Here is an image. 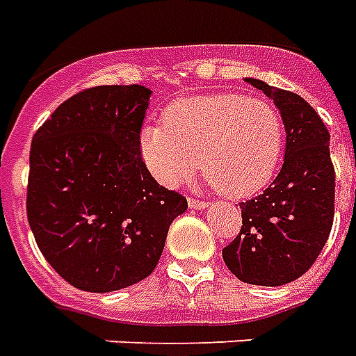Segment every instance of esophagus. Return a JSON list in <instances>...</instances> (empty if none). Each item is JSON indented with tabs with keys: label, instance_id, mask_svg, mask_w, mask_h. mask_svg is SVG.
<instances>
[{
	"label": "esophagus",
	"instance_id": "esophagus-1",
	"mask_svg": "<svg viewBox=\"0 0 356 356\" xmlns=\"http://www.w3.org/2000/svg\"><path fill=\"white\" fill-rule=\"evenodd\" d=\"M188 205H191L192 209H198V211H202V209H205V207H207V202H204V200L188 198Z\"/></svg>",
	"mask_w": 356,
	"mask_h": 356
}]
</instances>
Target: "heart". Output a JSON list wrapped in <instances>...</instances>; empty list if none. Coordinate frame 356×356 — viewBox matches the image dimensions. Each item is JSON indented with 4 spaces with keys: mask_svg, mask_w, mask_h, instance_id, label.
Masks as SVG:
<instances>
[{
    "mask_svg": "<svg viewBox=\"0 0 356 356\" xmlns=\"http://www.w3.org/2000/svg\"><path fill=\"white\" fill-rule=\"evenodd\" d=\"M285 149L283 118L266 99L222 92L181 97L165 107L164 124H147L139 151L164 186H177L198 168L232 198L264 188Z\"/></svg>",
    "mask_w": 356,
    "mask_h": 356,
    "instance_id": "b5f03b06",
    "label": "heart"
}]
</instances>
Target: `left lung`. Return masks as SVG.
<instances>
[{
    "mask_svg": "<svg viewBox=\"0 0 356 356\" xmlns=\"http://www.w3.org/2000/svg\"><path fill=\"white\" fill-rule=\"evenodd\" d=\"M245 81L272 97L281 113L285 160L272 185L239 204L243 226L222 249V259L243 283L286 285L312 268L332 230L336 173L330 134L302 96L259 79Z\"/></svg>",
    "mask_w": 356,
    "mask_h": 356,
    "instance_id": "1",
    "label": "left lung"
}]
</instances>
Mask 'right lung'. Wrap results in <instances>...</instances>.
I'll return each instance as SVG.
<instances>
[{
	"instance_id": "right-lung-1",
	"label": "right lung",
	"mask_w": 356,
	"mask_h": 356,
	"mask_svg": "<svg viewBox=\"0 0 356 356\" xmlns=\"http://www.w3.org/2000/svg\"><path fill=\"white\" fill-rule=\"evenodd\" d=\"M152 92L94 86L31 139L26 211L39 251L70 285L111 292L149 277L186 198L154 181L139 134Z\"/></svg>"
}]
</instances>
